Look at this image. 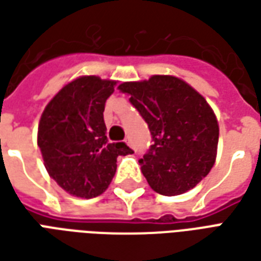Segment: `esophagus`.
I'll return each instance as SVG.
<instances>
[{"label":"esophagus","instance_id":"34e87169","mask_svg":"<svg viewBox=\"0 0 261 261\" xmlns=\"http://www.w3.org/2000/svg\"><path fill=\"white\" fill-rule=\"evenodd\" d=\"M125 142H127V145H128V147H133V142H131L130 138H127V140H125Z\"/></svg>","mask_w":261,"mask_h":261}]
</instances>
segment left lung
<instances>
[{
  "label": "left lung",
  "mask_w": 261,
  "mask_h": 261,
  "mask_svg": "<svg viewBox=\"0 0 261 261\" xmlns=\"http://www.w3.org/2000/svg\"><path fill=\"white\" fill-rule=\"evenodd\" d=\"M119 89L130 95L152 136V145L140 159L148 185L162 196L197 186L214 166L218 147V121L207 100L172 75L123 82Z\"/></svg>",
  "instance_id": "left-lung-1"
}]
</instances>
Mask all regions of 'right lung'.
Here are the masks:
<instances>
[{
  "instance_id": "1",
  "label": "right lung",
  "mask_w": 261,
  "mask_h": 261,
  "mask_svg": "<svg viewBox=\"0 0 261 261\" xmlns=\"http://www.w3.org/2000/svg\"><path fill=\"white\" fill-rule=\"evenodd\" d=\"M116 81L95 75L71 81L48 102L37 131L48 175L65 192L81 198L100 196L110 185L117 156L134 151L124 142H109L105 103Z\"/></svg>"
}]
</instances>
